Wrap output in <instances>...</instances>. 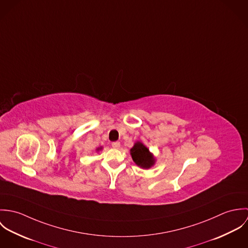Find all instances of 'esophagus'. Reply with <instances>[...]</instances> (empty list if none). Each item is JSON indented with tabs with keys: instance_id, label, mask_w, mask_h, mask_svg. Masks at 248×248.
<instances>
[{
	"instance_id": "1",
	"label": "esophagus",
	"mask_w": 248,
	"mask_h": 248,
	"mask_svg": "<svg viewBox=\"0 0 248 248\" xmlns=\"http://www.w3.org/2000/svg\"><path fill=\"white\" fill-rule=\"evenodd\" d=\"M111 146H112V148H114V149H118V148L120 147V142H112V143H111Z\"/></svg>"
}]
</instances>
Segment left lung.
Wrapping results in <instances>:
<instances>
[{
    "label": "left lung",
    "mask_w": 248,
    "mask_h": 248,
    "mask_svg": "<svg viewBox=\"0 0 248 248\" xmlns=\"http://www.w3.org/2000/svg\"><path fill=\"white\" fill-rule=\"evenodd\" d=\"M130 152L135 163L143 169H149L155 164V160L153 155L141 142H136Z\"/></svg>",
    "instance_id": "1"
}]
</instances>
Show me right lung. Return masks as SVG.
<instances>
[{"instance_id":"right-lung-1","label":"right lung","mask_w":248,"mask_h":248,"mask_svg":"<svg viewBox=\"0 0 248 248\" xmlns=\"http://www.w3.org/2000/svg\"><path fill=\"white\" fill-rule=\"evenodd\" d=\"M97 150H98V149H97Z\"/></svg>"}]
</instances>
